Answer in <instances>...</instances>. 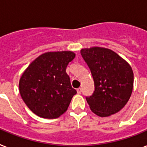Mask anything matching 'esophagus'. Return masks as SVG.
I'll return each instance as SVG.
<instances>
[{"mask_svg":"<svg viewBox=\"0 0 147 147\" xmlns=\"http://www.w3.org/2000/svg\"><path fill=\"white\" fill-rule=\"evenodd\" d=\"M77 93L80 94V93H82V89L81 88H79V89H77Z\"/></svg>","mask_w":147,"mask_h":147,"instance_id":"34e87169","label":"esophagus"}]
</instances>
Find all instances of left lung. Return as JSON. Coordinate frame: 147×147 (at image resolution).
<instances>
[{"instance_id": "1", "label": "left lung", "mask_w": 147, "mask_h": 147, "mask_svg": "<svg viewBox=\"0 0 147 147\" xmlns=\"http://www.w3.org/2000/svg\"><path fill=\"white\" fill-rule=\"evenodd\" d=\"M80 53L94 81V92L86 97L90 110L100 117L116 114L131 96L134 82L131 66L110 49L93 47Z\"/></svg>"}]
</instances>
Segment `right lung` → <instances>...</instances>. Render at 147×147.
<instances>
[{
    "mask_svg": "<svg viewBox=\"0 0 147 147\" xmlns=\"http://www.w3.org/2000/svg\"><path fill=\"white\" fill-rule=\"evenodd\" d=\"M72 51L47 52L36 58L19 80V93L27 107L39 117L57 118L67 111L76 90L66 73Z\"/></svg>",
    "mask_w": 147,
    "mask_h": 147,
    "instance_id": "1",
    "label": "right lung"
}]
</instances>
